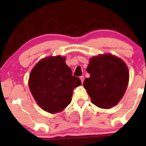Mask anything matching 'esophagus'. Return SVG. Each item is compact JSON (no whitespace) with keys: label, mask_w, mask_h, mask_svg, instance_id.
Listing matches in <instances>:
<instances>
[{"label":"esophagus","mask_w":146,"mask_h":146,"mask_svg":"<svg viewBox=\"0 0 146 146\" xmlns=\"http://www.w3.org/2000/svg\"><path fill=\"white\" fill-rule=\"evenodd\" d=\"M80 80H81L82 83H83L84 80V77L83 75H82V76H80Z\"/></svg>","instance_id":"esophagus-1"}]
</instances>
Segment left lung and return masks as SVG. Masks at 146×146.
Returning <instances> with one entry per match:
<instances>
[{
    "label": "left lung",
    "instance_id": "1",
    "mask_svg": "<svg viewBox=\"0 0 146 146\" xmlns=\"http://www.w3.org/2000/svg\"><path fill=\"white\" fill-rule=\"evenodd\" d=\"M86 70L90 78L85 79L83 85L92 103L101 108L116 106L123 98L129 81L124 62L113 55H99L90 60Z\"/></svg>",
    "mask_w": 146,
    "mask_h": 146
}]
</instances>
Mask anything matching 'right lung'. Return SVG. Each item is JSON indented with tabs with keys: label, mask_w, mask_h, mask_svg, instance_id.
<instances>
[{
	"label": "right lung",
	"mask_w": 146,
	"mask_h": 146,
	"mask_svg": "<svg viewBox=\"0 0 146 146\" xmlns=\"http://www.w3.org/2000/svg\"><path fill=\"white\" fill-rule=\"evenodd\" d=\"M81 80L72 75L65 58L49 56L39 61L29 75V86L42 109L51 114L59 113L71 103L73 90Z\"/></svg>",
	"instance_id": "add662e5"
}]
</instances>
